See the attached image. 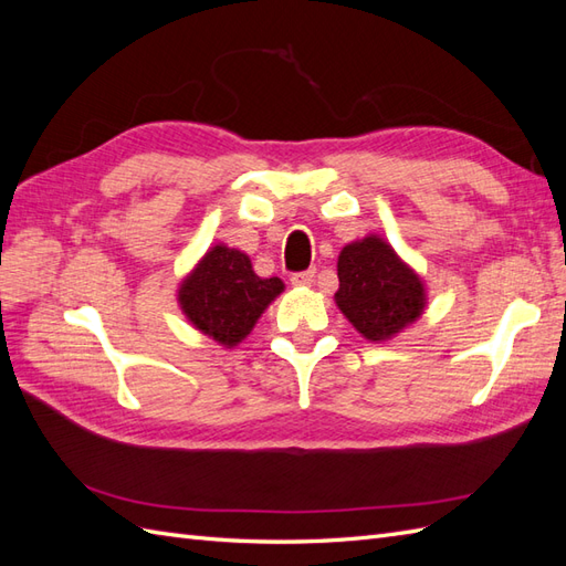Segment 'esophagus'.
Listing matches in <instances>:
<instances>
[{"instance_id":"esophagus-1","label":"esophagus","mask_w":566,"mask_h":566,"mask_svg":"<svg viewBox=\"0 0 566 566\" xmlns=\"http://www.w3.org/2000/svg\"><path fill=\"white\" fill-rule=\"evenodd\" d=\"M314 279H316V269H310V271H302V273H293V285H300V287H306V285H312L314 283Z\"/></svg>"}]
</instances>
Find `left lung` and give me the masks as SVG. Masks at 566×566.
<instances>
[{
    "mask_svg": "<svg viewBox=\"0 0 566 566\" xmlns=\"http://www.w3.org/2000/svg\"><path fill=\"white\" fill-rule=\"evenodd\" d=\"M337 279V310L368 342H389L424 314L422 276L378 233L342 248Z\"/></svg>",
    "mask_w": 566,
    "mask_h": 566,
    "instance_id": "left-lung-1",
    "label": "left lung"
}]
</instances>
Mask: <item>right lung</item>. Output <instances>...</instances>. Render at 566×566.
<instances>
[{"label":"right lung","instance_id":"add662e5","mask_svg":"<svg viewBox=\"0 0 566 566\" xmlns=\"http://www.w3.org/2000/svg\"><path fill=\"white\" fill-rule=\"evenodd\" d=\"M283 287L279 276H256L245 252L217 243L186 273L177 302L196 331L231 349L252 333Z\"/></svg>","mask_w":566,"mask_h":566}]
</instances>
